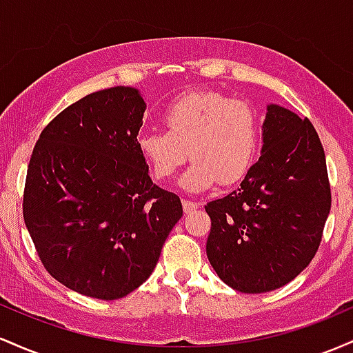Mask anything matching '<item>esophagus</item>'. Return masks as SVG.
Instances as JSON below:
<instances>
[{
	"label": "esophagus",
	"mask_w": 353,
	"mask_h": 353,
	"mask_svg": "<svg viewBox=\"0 0 353 353\" xmlns=\"http://www.w3.org/2000/svg\"><path fill=\"white\" fill-rule=\"evenodd\" d=\"M196 208H200V203H196V201L183 200V212L185 213H193Z\"/></svg>",
	"instance_id": "obj_1"
}]
</instances>
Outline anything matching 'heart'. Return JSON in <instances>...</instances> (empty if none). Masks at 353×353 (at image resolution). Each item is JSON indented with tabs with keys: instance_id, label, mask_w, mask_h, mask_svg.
I'll return each instance as SVG.
<instances>
[{
	"instance_id": "heart-1",
	"label": "heart",
	"mask_w": 353,
	"mask_h": 353,
	"mask_svg": "<svg viewBox=\"0 0 353 353\" xmlns=\"http://www.w3.org/2000/svg\"><path fill=\"white\" fill-rule=\"evenodd\" d=\"M165 132L138 137V152L158 180H168L193 158L180 187L207 192L220 180L235 183L250 168L259 141L255 112L245 101L215 91H193L175 100L161 114ZM189 152H187L186 150Z\"/></svg>"
}]
</instances>
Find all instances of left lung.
<instances>
[{"label": "left lung", "instance_id": "obj_1", "mask_svg": "<svg viewBox=\"0 0 353 353\" xmlns=\"http://www.w3.org/2000/svg\"><path fill=\"white\" fill-rule=\"evenodd\" d=\"M262 152L230 195L207 203V256L233 290H276L307 268L330 213L323 146L307 118L268 105Z\"/></svg>", "mask_w": 353, "mask_h": 353}]
</instances>
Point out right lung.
Here are the masks:
<instances>
[{"mask_svg": "<svg viewBox=\"0 0 353 353\" xmlns=\"http://www.w3.org/2000/svg\"><path fill=\"white\" fill-rule=\"evenodd\" d=\"M145 110L132 86L91 93L43 130L28 165V232L50 275L81 295L132 294L183 215L138 152Z\"/></svg>", "mask_w": 353, "mask_h": 353, "instance_id": "1", "label": "right lung"}]
</instances>
